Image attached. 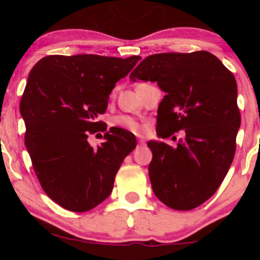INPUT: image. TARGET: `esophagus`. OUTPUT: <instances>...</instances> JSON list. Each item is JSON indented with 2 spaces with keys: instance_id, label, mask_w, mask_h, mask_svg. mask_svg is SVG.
I'll list each match as a JSON object with an SVG mask.
<instances>
[{
  "instance_id": "esophagus-1",
  "label": "esophagus",
  "mask_w": 260,
  "mask_h": 260,
  "mask_svg": "<svg viewBox=\"0 0 260 260\" xmlns=\"http://www.w3.org/2000/svg\"><path fill=\"white\" fill-rule=\"evenodd\" d=\"M144 144H145V140L142 139V138H139L138 139V145H139V147H142V145H144Z\"/></svg>"
}]
</instances>
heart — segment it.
<instances>
[{
  "instance_id": "obj_1",
  "label": "heart",
  "mask_w": 260,
  "mask_h": 260,
  "mask_svg": "<svg viewBox=\"0 0 260 260\" xmlns=\"http://www.w3.org/2000/svg\"><path fill=\"white\" fill-rule=\"evenodd\" d=\"M112 124L115 127L122 128V129L129 131L133 133H139L142 131V126L139 124V122L133 118L132 116L128 115H118L116 116L112 120Z\"/></svg>"
}]
</instances>
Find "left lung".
<instances>
[{
	"label": "left lung",
	"instance_id": "1",
	"mask_svg": "<svg viewBox=\"0 0 260 260\" xmlns=\"http://www.w3.org/2000/svg\"><path fill=\"white\" fill-rule=\"evenodd\" d=\"M129 79L156 82L166 94L157 107L159 138L184 131L176 148L148 142L153 192L176 210L199 207L216 192L235 156L241 115L234 74L208 51L165 52L143 59Z\"/></svg>",
	"mask_w": 260,
	"mask_h": 260
}]
</instances>
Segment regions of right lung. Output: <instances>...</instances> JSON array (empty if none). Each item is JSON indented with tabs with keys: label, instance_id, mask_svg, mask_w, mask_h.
I'll list each match as a JSON object with an SVG mask.
<instances>
[{
	"label": "right lung",
	"instance_id": "right-lung-1",
	"mask_svg": "<svg viewBox=\"0 0 260 260\" xmlns=\"http://www.w3.org/2000/svg\"><path fill=\"white\" fill-rule=\"evenodd\" d=\"M139 59L51 55L29 73L19 106L25 147L45 193L67 210L83 213L105 201L124 157L137 147L134 134L118 127L96 148L88 136L106 131L98 116Z\"/></svg>",
	"mask_w": 260,
	"mask_h": 260
}]
</instances>
